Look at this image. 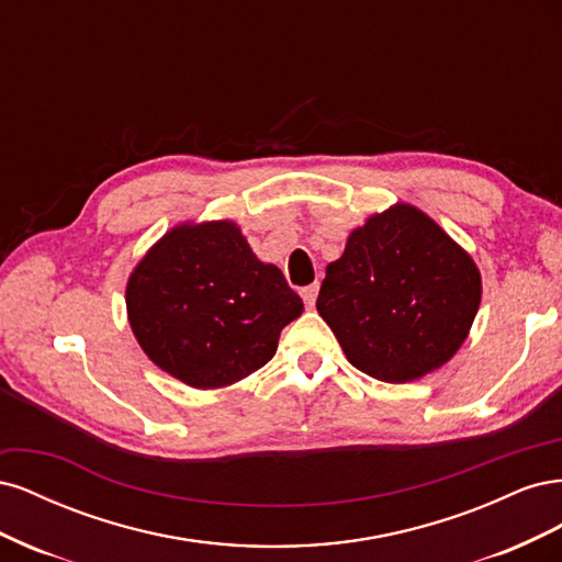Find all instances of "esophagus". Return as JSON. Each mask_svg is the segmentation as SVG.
<instances>
[{
    "instance_id": "1",
    "label": "esophagus",
    "mask_w": 562,
    "mask_h": 562,
    "mask_svg": "<svg viewBox=\"0 0 562 562\" xmlns=\"http://www.w3.org/2000/svg\"><path fill=\"white\" fill-rule=\"evenodd\" d=\"M300 295H302L304 304H307V307L312 310L314 304H316V295H318V283H312V285H307V288H302Z\"/></svg>"
}]
</instances>
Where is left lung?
Returning <instances> with one entry per match:
<instances>
[{
	"mask_svg": "<svg viewBox=\"0 0 562 562\" xmlns=\"http://www.w3.org/2000/svg\"><path fill=\"white\" fill-rule=\"evenodd\" d=\"M481 271L427 213L396 203L356 227L316 310L353 368L403 384L446 366L481 307Z\"/></svg>",
	"mask_w": 562,
	"mask_h": 562,
	"instance_id": "1",
	"label": "left lung"
}]
</instances>
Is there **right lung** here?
I'll use <instances>...</instances> for the list:
<instances>
[{
    "mask_svg": "<svg viewBox=\"0 0 562 562\" xmlns=\"http://www.w3.org/2000/svg\"><path fill=\"white\" fill-rule=\"evenodd\" d=\"M302 310L281 269L258 260L232 220L168 229L126 283L140 349L194 389H223L262 368Z\"/></svg>",
    "mask_w": 562,
    "mask_h": 562,
    "instance_id": "1",
    "label": "right lung"
}]
</instances>
